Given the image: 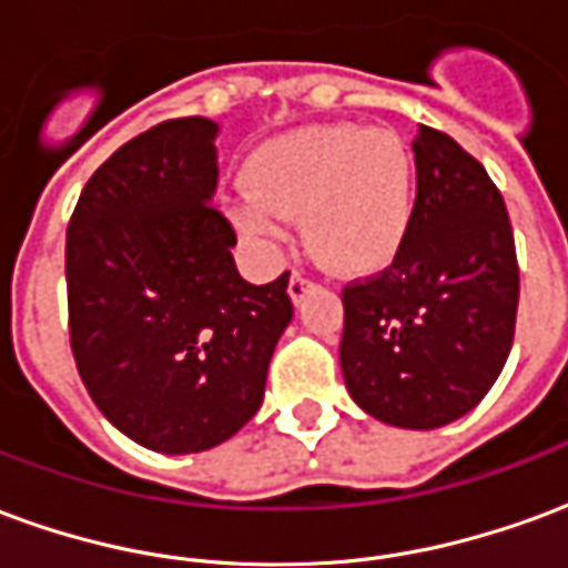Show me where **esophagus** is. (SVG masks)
Returning a JSON list of instances; mask_svg holds the SVG:
<instances>
[{
    "label": "esophagus",
    "instance_id": "1",
    "mask_svg": "<svg viewBox=\"0 0 568 568\" xmlns=\"http://www.w3.org/2000/svg\"><path fill=\"white\" fill-rule=\"evenodd\" d=\"M313 285H316V280H313L310 273L295 271L292 273V280H288V295H292V301H295V304H301V301H304V295H307Z\"/></svg>",
    "mask_w": 568,
    "mask_h": 568
}]
</instances>
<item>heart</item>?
<instances>
[{
    "label": "heart",
    "mask_w": 568,
    "mask_h": 568,
    "mask_svg": "<svg viewBox=\"0 0 568 568\" xmlns=\"http://www.w3.org/2000/svg\"><path fill=\"white\" fill-rule=\"evenodd\" d=\"M252 191L231 197L236 227L264 246L292 234L304 212L310 246L341 271L395 255L414 215V161L389 130L307 128L273 140L248 163Z\"/></svg>",
    "instance_id": "obj_1"
}]
</instances>
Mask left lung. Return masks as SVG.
<instances>
[{
  "label": "left lung",
  "mask_w": 568,
  "mask_h": 568,
  "mask_svg": "<svg viewBox=\"0 0 568 568\" xmlns=\"http://www.w3.org/2000/svg\"><path fill=\"white\" fill-rule=\"evenodd\" d=\"M414 163V215L393 264L341 292V368L371 417L438 428L468 414L505 368L520 267L505 200L477 158L423 128Z\"/></svg>",
  "instance_id": "1"
}]
</instances>
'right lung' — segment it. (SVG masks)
Listing matches in <instances>:
<instances>
[{
	"instance_id": "obj_1",
	"label": "right lung",
	"mask_w": 568,
	"mask_h": 568,
	"mask_svg": "<svg viewBox=\"0 0 568 568\" xmlns=\"http://www.w3.org/2000/svg\"><path fill=\"white\" fill-rule=\"evenodd\" d=\"M215 121L170 118L124 142L81 187L67 227L69 344L93 405L158 453H200L258 414L292 322L288 271L236 273Z\"/></svg>"
}]
</instances>
